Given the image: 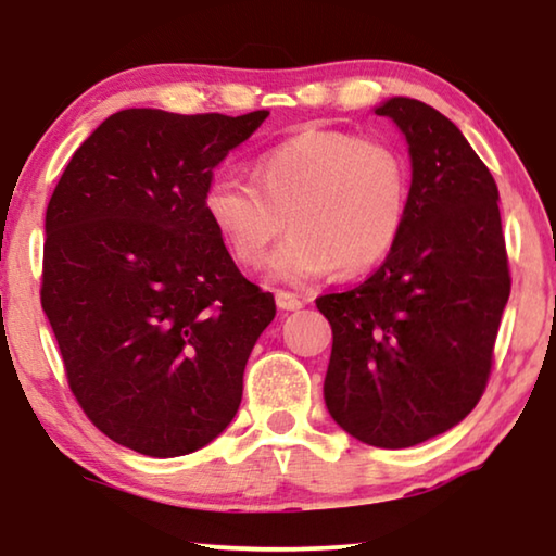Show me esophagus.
Wrapping results in <instances>:
<instances>
[{"instance_id": "obj_1", "label": "esophagus", "mask_w": 556, "mask_h": 556, "mask_svg": "<svg viewBox=\"0 0 556 556\" xmlns=\"http://www.w3.org/2000/svg\"><path fill=\"white\" fill-rule=\"evenodd\" d=\"M276 306H278L280 311H299V308L306 306V301H303L301 295H295V293L278 291V293H276Z\"/></svg>"}]
</instances>
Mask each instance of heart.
Returning a JSON list of instances; mask_svg holds the SVG:
<instances>
[{
	"label": "heart",
	"instance_id": "heart-1",
	"mask_svg": "<svg viewBox=\"0 0 556 556\" xmlns=\"http://www.w3.org/2000/svg\"><path fill=\"white\" fill-rule=\"evenodd\" d=\"M407 164L390 143L308 131L265 151L255 187L215 174L202 194L212 230L240 268L255 270L286 230L268 276L301 286L337 268L356 276L382 261L407 215Z\"/></svg>",
	"mask_w": 556,
	"mask_h": 556
}]
</instances>
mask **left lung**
Segmentation results:
<instances>
[{
    "label": "left lung",
    "instance_id": "1",
    "mask_svg": "<svg viewBox=\"0 0 556 556\" xmlns=\"http://www.w3.org/2000/svg\"><path fill=\"white\" fill-rule=\"evenodd\" d=\"M375 113L407 141L405 225L377 273L316 306L333 331L326 409L352 438L397 451L481 400L511 278L498 187L460 128L405 96Z\"/></svg>",
    "mask_w": 556,
    "mask_h": 556
}]
</instances>
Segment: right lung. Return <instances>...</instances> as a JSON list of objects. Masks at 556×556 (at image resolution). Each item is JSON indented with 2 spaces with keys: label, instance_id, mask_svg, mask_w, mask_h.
Masks as SVG:
<instances>
[{
  "label": "right lung",
  "instance_id": "right-lung-1",
  "mask_svg": "<svg viewBox=\"0 0 556 556\" xmlns=\"http://www.w3.org/2000/svg\"><path fill=\"white\" fill-rule=\"evenodd\" d=\"M265 118L118 111L50 197L42 311L67 382L103 435L141 455L194 453L232 422L276 316L202 207L212 169Z\"/></svg>",
  "mask_w": 556,
  "mask_h": 556
}]
</instances>
